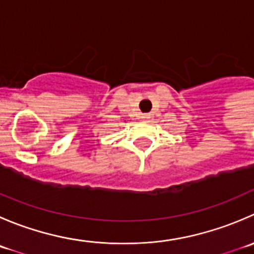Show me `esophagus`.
I'll return each instance as SVG.
<instances>
[{
    "label": "esophagus",
    "instance_id": "1",
    "mask_svg": "<svg viewBox=\"0 0 254 254\" xmlns=\"http://www.w3.org/2000/svg\"><path fill=\"white\" fill-rule=\"evenodd\" d=\"M147 118H150L149 115H142V119H147Z\"/></svg>",
    "mask_w": 254,
    "mask_h": 254
}]
</instances>
